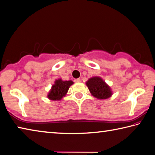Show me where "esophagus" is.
<instances>
[{
  "instance_id": "obj_1",
  "label": "esophagus",
  "mask_w": 155,
  "mask_h": 155,
  "mask_svg": "<svg viewBox=\"0 0 155 155\" xmlns=\"http://www.w3.org/2000/svg\"><path fill=\"white\" fill-rule=\"evenodd\" d=\"M74 83H78L81 82V79H80V78H76V79H74Z\"/></svg>"
}]
</instances>
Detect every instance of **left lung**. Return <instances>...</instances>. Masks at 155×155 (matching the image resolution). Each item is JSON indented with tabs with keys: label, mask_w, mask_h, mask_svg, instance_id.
<instances>
[{
	"label": "left lung",
	"mask_w": 155,
	"mask_h": 155,
	"mask_svg": "<svg viewBox=\"0 0 155 155\" xmlns=\"http://www.w3.org/2000/svg\"><path fill=\"white\" fill-rule=\"evenodd\" d=\"M86 85L91 95L100 100L109 98L113 94L110 86L100 77H93L89 78L86 82Z\"/></svg>",
	"instance_id": "1"
}]
</instances>
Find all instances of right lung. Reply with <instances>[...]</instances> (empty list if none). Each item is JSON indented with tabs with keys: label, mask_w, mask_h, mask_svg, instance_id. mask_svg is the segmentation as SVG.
I'll return each instance as SVG.
<instances>
[{
	"label": "right lung",
	"mask_w": 155,
	"mask_h": 155,
	"mask_svg": "<svg viewBox=\"0 0 155 155\" xmlns=\"http://www.w3.org/2000/svg\"><path fill=\"white\" fill-rule=\"evenodd\" d=\"M74 83L72 81H63L58 78L54 81L51 89L47 95V98L51 101H60L66 95L70 86Z\"/></svg>",
	"instance_id": "obj_1"
}]
</instances>
